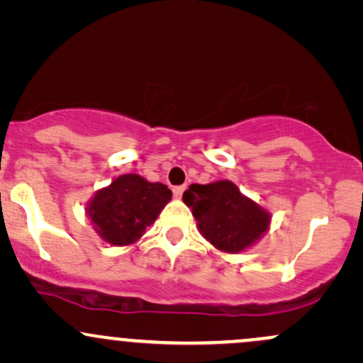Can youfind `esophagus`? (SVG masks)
Listing matches in <instances>:
<instances>
[{
	"label": "esophagus",
	"mask_w": 363,
	"mask_h": 363,
	"mask_svg": "<svg viewBox=\"0 0 363 363\" xmlns=\"http://www.w3.org/2000/svg\"><path fill=\"white\" fill-rule=\"evenodd\" d=\"M184 189H186V187L184 186H176V187H174V189H172V193H174V198H181V196H182V193H184Z\"/></svg>",
	"instance_id": "obj_1"
}]
</instances>
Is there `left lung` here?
Segmentation results:
<instances>
[{
    "label": "left lung",
    "mask_w": 363,
    "mask_h": 363,
    "mask_svg": "<svg viewBox=\"0 0 363 363\" xmlns=\"http://www.w3.org/2000/svg\"><path fill=\"white\" fill-rule=\"evenodd\" d=\"M182 199L193 210L201 235L220 251H244L268 230V211L230 181L191 184Z\"/></svg>",
    "instance_id": "8db88e82"
}]
</instances>
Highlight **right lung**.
I'll use <instances>...</instances> for the list:
<instances>
[{
  "mask_svg": "<svg viewBox=\"0 0 363 363\" xmlns=\"http://www.w3.org/2000/svg\"><path fill=\"white\" fill-rule=\"evenodd\" d=\"M172 198L162 182L124 174L97 191L86 206L95 232L112 245H129L145 234Z\"/></svg>",
  "mask_w": 363,
  "mask_h": 363,
  "instance_id": "1",
  "label": "right lung"
}]
</instances>
